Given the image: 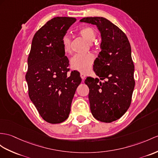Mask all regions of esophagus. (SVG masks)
I'll return each instance as SVG.
<instances>
[{
  "label": "esophagus",
  "instance_id": "34e87169",
  "mask_svg": "<svg viewBox=\"0 0 158 158\" xmlns=\"http://www.w3.org/2000/svg\"><path fill=\"white\" fill-rule=\"evenodd\" d=\"M80 77H81V78H82V80H84V79H85V78H86V75L84 74V73H80Z\"/></svg>",
  "mask_w": 158,
  "mask_h": 158
}]
</instances>
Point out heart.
<instances>
[{"label":"heart","instance_id":"1","mask_svg":"<svg viewBox=\"0 0 158 158\" xmlns=\"http://www.w3.org/2000/svg\"><path fill=\"white\" fill-rule=\"evenodd\" d=\"M79 33L84 40L90 43L95 40L96 31L91 27H84L79 30ZM61 44L65 52L70 53L71 52L70 38L67 35L62 37ZM94 56L92 53H79L72 57L70 60V65L74 70L82 73H86L90 70L94 63Z\"/></svg>","mask_w":158,"mask_h":158}]
</instances>
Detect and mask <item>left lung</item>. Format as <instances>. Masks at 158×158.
Listing matches in <instances>:
<instances>
[{
	"instance_id": "1",
	"label": "left lung",
	"mask_w": 158,
	"mask_h": 158,
	"mask_svg": "<svg viewBox=\"0 0 158 158\" xmlns=\"http://www.w3.org/2000/svg\"><path fill=\"white\" fill-rule=\"evenodd\" d=\"M80 22L97 26L101 36V49L93 68L99 79L87 77L92 114L98 121L111 123L129 108L135 87L131 48L126 35L104 17H85Z\"/></svg>"
}]
</instances>
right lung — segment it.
I'll return each instance as SVG.
<instances>
[{"label": "right lung", "mask_w": 158, "mask_h": 158, "mask_svg": "<svg viewBox=\"0 0 158 158\" xmlns=\"http://www.w3.org/2000/svg\"><path fill=\"white\" fill-rule=\"evenodd\" d=\"M73 17L53 18L37 31L33 38L25 79L29 96L41 117L52 124L66 121L72 99L81 83L80 73L68 75L69 60L61 44Z\"/></svg>", "instance_id": "right-lung-1"}]
</instances>
